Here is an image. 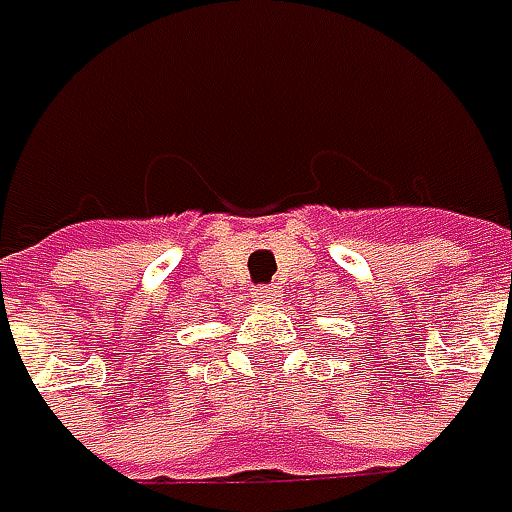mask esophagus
<instances>
[{
	"mask_svg": "<svg viewBox=\"0 0 512 512\" xmlns=\"http://www.w3.org/2000/svg\"><path fill=\"white\" fill-rule=\"evenodd\" d=\"M282 296H285V290L279 282H270V285H262L256 290V299L259 302H265V305H279L282 302Z\"/></svg>",
	"mask_w": 512,
	"mask_h": 512,
	"instance_id": "1",
	"label": "esophagus"
}]
</instances>
